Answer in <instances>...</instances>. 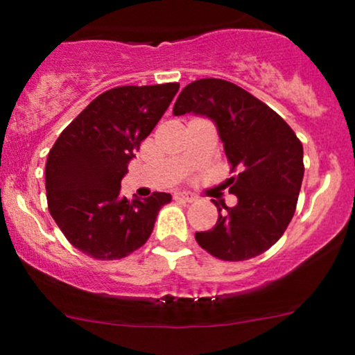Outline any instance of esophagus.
Segmentation results:
<instances>
[{"label": "esophagus", "mask_w": 355, "mask_h": 355, "mask_svg": "<svg viewBox=\"0 0 355 355\" xmlns=\"http://www.w3.org/2000/svg\"><path fill=\"white\" fill-rule=\"evenodd\" d=\"M175 200L191 203V202L197 200V197H195V195H191V193H185V191H180V193H175Z\"/></svg>", "instance_id": "esophagus-1"}]
</instances>
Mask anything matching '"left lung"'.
Listing matches in <instances>:
<instances>
[{
    "instance_id": "1",
    "label": "left lung",
    "mask_w": 355,
    "mask_h": 355,
    "mask_svg": "<svg viewBox=\"0 0 355 355\" xmlns=\"http://www.w3.org/2000/svg\"><path fill=\"white\" fill-rule=\"evenodd\" d=\"M209 116L215 121L237 205L215 202L218 220L197 232L203 250L220 260L240 262L268 250L295 214L304 178V148L284 118L252 93L227 80L202 78L182 89L173 115Z\"/></svg>"
}]
</instances>
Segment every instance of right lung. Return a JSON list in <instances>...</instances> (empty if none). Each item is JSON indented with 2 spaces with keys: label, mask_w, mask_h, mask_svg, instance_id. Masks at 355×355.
I'll return each instance as SVG.
<instances>
[{
  "label": "right lung",
  "mask_w": 355,
  "mask_h": 355,
  "mask_svg": "<svg viewBox=\"0 0 355 355\" xmlns=\"http://www.w3.org/2000/svg\"><path fill=\"white\" fill-rule=\"evenodd\" d=\"M180 85L118 87L101 93L48 153L46 200L68 242L96 260L123 259L152 235L172 195L121 197V178L140 144L152 133Z\"/></svg>",
  "instance_id": "add662e5"
}]
</instances>
